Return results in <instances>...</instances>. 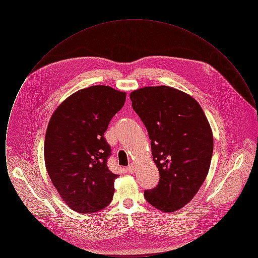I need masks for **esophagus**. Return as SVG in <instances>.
Segmentation results:
<instances>
[{"label": "esophagus", "mask_w": 258, "mask_h": 258, "mask_svg": "<svg viewBox=\"0 0 258 258\" xmlns=\"http://www.w3.org/2000/svg\"><path fill=\"white\" fill-rule=\"evenodd\" d=\"M126 170L130 172V173H135V167L134 164H130L127 167H126Z\"/></svg>", "instance_id": "1"}]
</instances>
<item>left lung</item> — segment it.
<instances>
[{
	"mask_svg": "<svg viewBox=\"0 0 258 258\" xmlns=\"http://www.w3.org/2000/svg\"><path fill=\"white\" fill-rule=\"evenodd\" d=\"M130 98L147 128L160 172L159 184L144 197L155 208L175 212L195 197L207 177L214 148L208 120L195 98L171 87L141 88Z\"/></svg>",
	"mask_w": 258,
	"mask_h": 258,
	"instance_id": "1",
	"label": "left lung"
}]
</instances>
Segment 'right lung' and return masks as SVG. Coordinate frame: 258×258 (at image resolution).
<instances>
[{
	"label": "right lung",
	"mask_w": 258,
	"mask_h": 258,
	"mask_svg": "<svg viewBox=\"0 0 258 258\" xmlns=\"http://www.w3.org/2000/svg\"><path fill=\"white\" fill-rule=\"evenodd\" d=\"M125 93L97 85L79 90L53 113L44 142L50 179L71 209L91 214L107 207L114 194L111 148L104 138L111 119L122 109Z\"/></svg>",
	"instance_id": "obj_1"
}]
</instances>
